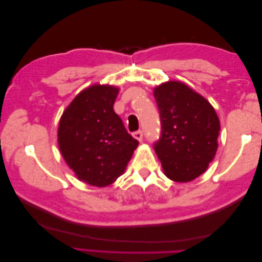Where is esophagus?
I'll return each mask as SVG.
<instances>
[{"label":"esophagus","instance_id":"obj_1","mask_svg":"<svg viewBox=\"0 0 262 262\" xmlns=\"http://www.w3.org/2000/svg\"><path fill=\"white\" fill-rule=\"evenodd\" d=\"M133 137L136 138L139 142H142V140H143V132H142L141 130L133 132Z\"/></svg>","mask_w":262,"mask_h":262}]
</instances>
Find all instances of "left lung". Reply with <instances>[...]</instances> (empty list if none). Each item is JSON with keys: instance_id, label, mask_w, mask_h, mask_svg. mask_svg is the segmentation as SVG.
Listing matches in <instances>:
<instances>
[{"instance_id": "obj_1", "label": "left lung", "mask_w": 262, "mask_h": 262, "mask_svg": "<svg viewBox=\"0 0 262 262\" xmlns=\"http://www.w3.org/2000/svg\"><path fill=\"white\" fill-rule=\"evenodd\" d=\"M154 97L162 125L154 149L164 173L177 182L191 181L215 156L219 117L207 99L181 82L157 86Z\"/></svg>"}]
</instances>
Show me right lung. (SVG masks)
Returning <instances> with one entry per match:
<instances>
[{"instance_id": "obj_1", "label": "right lung", "mask_w": 262, "mask_h": 262, "mask_svg": "<svg viewBox=\"0 0 262 262\" xmlns=\"http://www.w3.org/2000/svg\"><path fill=\"white\" fill-rule=\"evenodd\" d=\"M119 90L93 85L64 110L59 123L61 154L76 177L95 187H106L121 176L139 145L114 110Z\"/></svg>"}]
</instances>
